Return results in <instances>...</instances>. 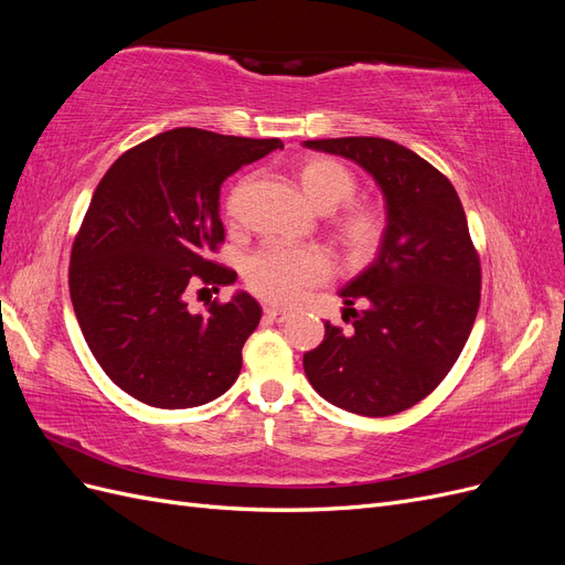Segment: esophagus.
Here are the masks:
<instances>
[{"label": "esophagus", "mask_w": 565, "mask_h": 565, "mask_svg": "<svg viewBox=\"0 0 565 565\" xmlns=\"http://www.w3.org/2000/svg\"><path fill=\"white\" fill-rule=\"evenodd\" d=\"M264 313H266L268 320H276V322H285V320L292 318V313L285 311V309H278V306H266Z\"/></svg>", "instance_id": "34e87169"}]
</instances>
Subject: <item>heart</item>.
Wrapping results in <instances>:
<instances>
[{
	"instance_id": "heart-1",
	"label": "heart",
	"mask_w": 565,
	"mask_h": 565,
	"mask_svg": "<svg viewBox=\"0 0 565 565\" xmlns=\"http://www.w3.org/2000/svg\"><path fill=\"white\" fill-rule=\"evenodd\" d=\"M303 195L318 210H334L355 193V177L349 167L330 158H309L297 169ZM233 210V200L228 202ZM341 245L355 259L377 252L386 231L384 214L372 204H347L337 216ZM330 256L320 247H278L254 252L245 262V282L256 297L276 303H292L311 287L330 276Z\"/></svg>"
}]
</instances>
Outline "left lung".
Here are the masks:
<instances>
[{"label": "left lung", "mask_w": 565, "mask_h": 565, "mask_svg": "<svg viewBox=\"0 0 565 565\" xmlns=\"http://www.w3.org/2000/svg\"><path fill=\"white\" fill-rule=\"evenodd\" d=\"M380 185L386 231L372 264L339 289L353 332L324 322L303 372L320 396L363 417L413 407L446 380L481 301V262L452 183L409 148L374 136L303 141ZM366 311L358 315L352 303Z\"/></svg>", "instance_id": "8db88e82"}]
</instances>
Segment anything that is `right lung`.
<instances>
[{"label":"right lung","instance_id":"right-lung-1","mask_svg":"<svg viewBox=\"0 0 565 565\" xmlns=\"http://www.w3.org/2000/svg\"><path fill=\"white\" fill-rule=\"evenodd\" d=\"M276 148L280 139L181 127L127 150L96 185L67 282L98 365L136 401L198 407L241 374L262 306L235 292L191 313L183 295L195 280L235 282V270L210 262L224 243L221 183Z\"/></svg>","mask_w":565,"mask_h":565}]
</instances>
